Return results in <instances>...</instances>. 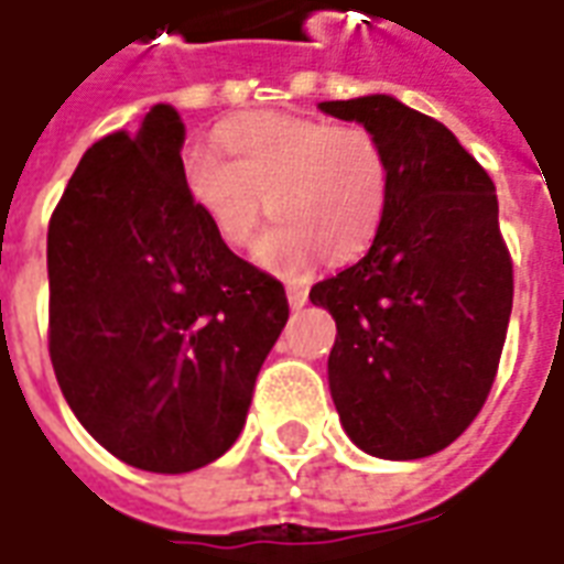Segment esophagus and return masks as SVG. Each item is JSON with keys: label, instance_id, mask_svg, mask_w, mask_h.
I'll list each match as a JSON object with an SVG mask.
<instances>
[{"label": "esophagus", "instance_id": "esophagus-1", "mask_svg": "<svg viewBox=\"0 0 564 564\" xmlns=\"http://www.w3.org/2000/svg\"><path fill=\"white\" fill-rule=\"evenodd\" d=\"M286 299H290L293 308H302L308 302V290L302 283H286Z\"/></svg>", "mask_w": 564, "mask_h": 564}]
</instances>
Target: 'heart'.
Wrapping results in <instances>:
<instances>
[{"label":"heart","mask_w":564,"mask_h":564,"mask_svg":"<svg viewBox=\"0 0 564 564\" xmlns=\"http://www.w3.org/2000/svg\"><path fill=\"white\" fill-rule=\"evenodd\" d=\"M214 145H192L183 183L214 235L250 247L262 216H278L256 259L299 274L323 256L348 262L376 241L393 192L391 155L364 124L259 112L228 121Z\"/></svg>","instance_id":"obj_1"}]
</instances>
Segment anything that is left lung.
<instances>
[{
  "label": "left lung",
  "instance_id": "1",
  "mask_svg": "<svg viewBox=\"0 0 564 564\" xmlns=\"http://www.w3.org/2000/svg\"><path fill=\"white\" fill-rule=\"evenodd\" d=\"M321 109L378 133L393 167L369 253L308 293L338 329L329 393L354 446L427 458L470 427L501 364L513 262L495 183L446 124L388 94Z\"/></svg>",
  "mask_w": 564,
  "mask_h": 564
}]
</instances>
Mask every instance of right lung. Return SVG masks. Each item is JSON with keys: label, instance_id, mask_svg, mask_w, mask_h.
Masks as SVG:
<instances>
[{"label": "right lung", "instance_id": "1", "mask_svg": "<svg viewBox=\"0 0 564 564\" xmlns=\"http://www.w3.org/2000/svg\"><path fill=\"white\" fill-rule=\"evenodd\" d=\"M183 140L176 109L152 106L90 145L48 223L57 384L100 446L152 474L226 455L290 317L283 283L188 198Z\"/></svg>", "mask_w": 564, "mask_h": 564}]
</instances>
